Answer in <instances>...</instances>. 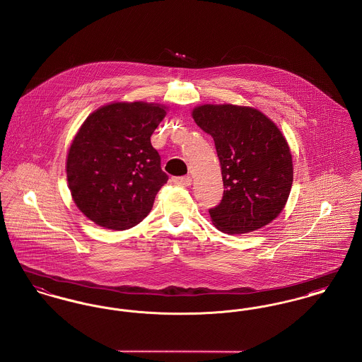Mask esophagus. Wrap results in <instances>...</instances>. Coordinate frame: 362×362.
<instances>
[{
	"label": "esophagus",
	"instance_id": "obj_1",
	"mask_svg": "<svg viewBox=\"0 0 362 362\" xmlns=\"http://www.w3.org/2000/svg\"><path fill=\"white\" fill-rule=\"evenodd\" d=\"M172 182L177 186H183V187H187L192 185V179L190 176H177V177H173Z\"/></svg>",
	"mask_w": 362,
	"mask_h": 362
}]
</instances>
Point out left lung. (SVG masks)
I'll use <instances>...</instances> for the list:
<instances>
[{
    "label": "left lung",
    "instance_id": "left-lung-1",
    "mask_svg": "<svg viewBox=\"0 0 362 362\" xmlns=\"http://www.w3.org/2000/svg\"><path fill=\"white\" fill-rule=\"evenodd\" d=\"M192 117L212 135L221 165L223 198L209 209L214 226L246 234L276 218L293 185V158L279 128L247 107L202 105Z\"/></svg>",
    "mask_w": 362,
    "mask_h": 362
}]
</instances>
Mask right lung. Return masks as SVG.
I'll use <instances>...</instances> for the list:
<instances>
[{"mask_svg": "<svg viewBox=\"0 0 362 362\" xmlns=\"http://www.w3.org/2000/svg\"><path fill=\"white\" fill-rule=\"evenodd\" d=\"M154 104H110L86 119L66 158L76 206L95 224L128 230L149 214L167 183L150 136L165 116Z\"/></svg>", "mask_w": 362, "mask_h": 362, "instance_id": "1", "label": "right lung"}]
</instances>
